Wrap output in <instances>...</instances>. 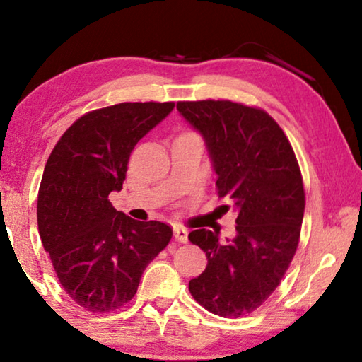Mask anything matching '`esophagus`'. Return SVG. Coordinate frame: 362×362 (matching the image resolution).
<instances>
[{"instance_id": "obj_1", "label": "esophagus", "mask_w": 362, "mask_h": 362, "mask_svg": "<svg viewBox=\"0 0 362 362\" xmlns=\"http://www.w3.org/2000/svg\"><path fill=\"white\" fill-rule=\"evenodd\" d=\"M174 236L177 241L188 243V230L183 228V226H174Z\"/></svg>"}]
</instances>
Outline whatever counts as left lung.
<instances>
[{
	"label": "left lung",
	"instance_id": "obj_1",
	"mask_svg": "<svg viewBox=\"0 0 362 362\" xmlns=\"http://www.w3.org/2000/svg\"><path fill=\"white\" fill-rule=\"evenodd\" d=\"M177 110L204 139L218 196L238 212L233 238L220 241V230L206 228L188 235L207 257L188 289L214 315H249L279 286L298 246L305 211L298 163L278 122L260 108L199 100L179 102Z\"/></svg>",
	"mask_w": 362,
	"mask_h": 362
}]
</instances>
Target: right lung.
I'll use <instances>...</instances> for the list:
<instances>
[{
    "mask_svg": "<svg viewBox=\"0 0 362 362\" xmlns=\"http://www.w3.org/2000/svg\"><path fill=\"white\" fill-rule=\"evenodd\" d=\"M174 110L173 102H127L84 115L54 146L38 192V230L65 292L105 313L136 296L146 265L168 246L170 226L116 211L131 151Z\"/></svg>",
    "mask_w": 362,
    "mask_h": 362,
    "instance_id": "obj_1",
    "label": "right lung"
}]
</instances>
